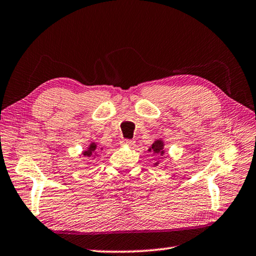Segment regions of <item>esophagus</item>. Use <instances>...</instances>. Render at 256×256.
Segmentation results:
<instances>
[{
	"instance_id": "1",
	"label": "esophagus",
	"mask_w": 256,
	"mask_h": 256,
	"mask_svg": "<svg viewBox=\"0 0 256 256\" xmlns=\"http://www.w3.org/2000/svg\"><path fill=\"white\" fill-rule=\"evenodd\" d=\"M134 144H136V141H133V140H125V141H123V144H124V146H131V148H133V146H136Z\"/></svg>"
}]
</instances>
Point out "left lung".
Wrapping results in <instances>:
<instances>
[{"label": "left lung", "instance_id": "1", "mask_svg": "<svg viewBox=\"0 0 256 256\" xmlns=\"http://www.w3.org/2000/svg\"><path fill=\"white\" fill-rule=\"evenodd\" d=\"M164 142L162 140V138H159V140H156L154 144H151V146L148 149V151H149V152H152L154 154L162 156L164 154ZM158 164H159V162H156L154 166H158Z\"/></svg>", "mask_w": 256, "mask_h": 256}]
</instances>
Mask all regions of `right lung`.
<instances>
[{
  "instance_id": "add662e5",
  "label": "right lung",
  "mask_w": 256,
  "mask_h": 256,
  "mask_svg": "<svg viewBox=\"0 0 256 256\" xmlns=\"http://www.w3.org/2000/svg\"><path fill=\"white\" fill-rule=\"evenodd\" d=\"M100 150H102V149H99L98 146H97V144H94V142H92V144H89V146L88 148H86L84 151H82V157H92V158H96L97 156H98V152Z\"/></svg>"
}]
</instances>
